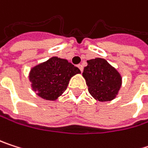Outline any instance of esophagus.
Masks as SVG:
<instances>
[{"label":"esophagus","mask_w":148,"mask_h":148,"mask_svg":"<svg viewBox=\"0 0 148 148\" xmlns=\"http://www.w3.org/2000/svg\"><path fill=\"white\" fill-rule=\"evenodd\" d=\"M78 66V67H79V69H80V70H81V71H82H82H83V66H82V64H79V65H78V66Z\"/></svg>","instance_id":"34e87169"}]
</instances>
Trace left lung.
I'll return each instance as SVG.
<instances>
[{
	"instance_id": "1",
	"label": "left lung",
	"mask_w": 148,
	"mask_h": 148,
	"mask_svg": "<svg viewBox=\"0 0 148 148\" xmlns=\"http://www.w3.org/2000/svg\"><path fill=\"white\" fill-rule=\"evenodd\" d=\"M82 73L90 95L99 101H109L115 98L121 86L120 73L108 61L96 58L87 61Z\"/></svg>"
}]
</instances>
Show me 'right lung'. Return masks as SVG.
Segmentation results:
<instances>
[{"instance_id":"add662e5","label":"right lung","mask_w":148,"mask_h":148,"mask_svg":"<svg viewBox=\"0 0 148 148\" xmlns=\"http://www.w3.org/2000/svg\"><path fill=\"white\" fill-rule=\"evenodd\" d=\"M80 73L78 67L66 60L52 57L32 68L29 78L39 96L53 101L66 89L71 77Z\"/></svg>"}]
</instances>
